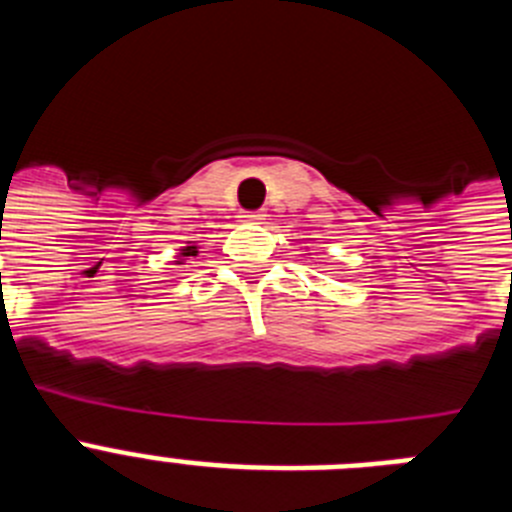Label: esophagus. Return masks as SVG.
<instances>
[{"label": "esophagus", "mask_w": 512, "mask_h": 512, "mask_svg": "<svg viewBox=\"0 0 512 512\" xmlns=\"http://www.w3.org/2000/svg\"><path fill=\"white\" fill-rule=\"evenodd\" d=\"M243 220H248V223H261V220H266V215L261 210H248L243 212Z\"/></svg>", "instance_id": "1"}]
</instances>
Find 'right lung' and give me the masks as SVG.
I'll list each match as a JSON object with an SVG mask.
<instances>
[{"label":"right lung","instance_id":"obj_1","mask_svg":"<svg viewBox=\"0 0 512 512\" xmlns=\"http://www.w3.org/2000/svg\"><path fill=\"white\" fill-rule=\"evenodd\" d=\"M194 253H197V251H194V246H189V248H184V256H194Z\"/></svg>","mask_w":512,"mask_h":512}]
</instances>
